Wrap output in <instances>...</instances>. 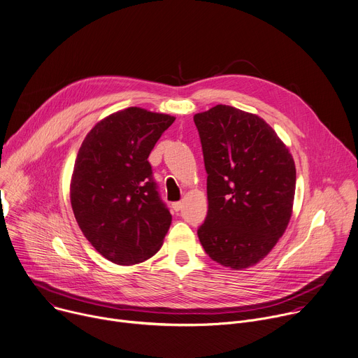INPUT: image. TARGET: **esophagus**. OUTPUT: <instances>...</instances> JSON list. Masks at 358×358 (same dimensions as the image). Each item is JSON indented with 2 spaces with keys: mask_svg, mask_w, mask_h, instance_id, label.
Returning <instances> with one entry per match:
<instances>
[{
  "mask_svg": "<svg viewBox=\"0 0 358 358\" xmlns=\"http://www.w3.org/2000/svg\"><path fill=\"white\" fill-rule=\"evenodd\" d=\"M182 206H183L182 202H175V203H172V209H173L175 212H179V210L182 209Z\"/></svg>",
  "mask_w": 358,
  "mask_h": 358,
  "instance_id": "esophagus-1",
  "label": "esophagus"
}]
</instances>
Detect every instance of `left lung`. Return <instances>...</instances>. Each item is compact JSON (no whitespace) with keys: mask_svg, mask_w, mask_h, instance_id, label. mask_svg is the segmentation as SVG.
I'll return each instance as SVG.
<instances>
[{"mask_svg":"<svg viewBox=\"0 0 358 358\" xmlns=\"http://www.w3.org/2000/svg\"><path fill=\"white\" fill-rule=\"evenodd\" d=\"M208 172V216L197 230L206 255L231 270L263 260L293 213L296 165L260 116L216 105L193 116Z\"/></svg>","mask_w":358,"mask_h":358,"instance_id":"obj_1","label":"left lung"}]
</instances>
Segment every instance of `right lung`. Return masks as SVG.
<instances>
[{"mask_svg": "<svg viewBox=\"0 0 358 358\" xmlns=\"http://www.w3.org/2000/svg\"><path fill=\"white\" fill-rule=\"evenodd\" d=\"M175 116L131 106L88 132L71 178V206L79 229L105 259L132 266L162 248L172 216L159 199L148 162Z\"/></svg>", "mask_w": 358, "mask_h": 358, "instance_id": "obj_1", "label": "right lung"}]
</instances>
